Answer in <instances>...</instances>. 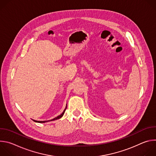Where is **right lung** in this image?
Returning a JSON list of instances; mask_svg holds the SVG:
<instances>
[{
    "mask_svg": "<svg viewBox=\"0 0 156 156\" xmlns=\"http://www.w3.org/2000/svg\"><path fill=\"white\" fill-rule=\"evenodd\" d=\"M66 108V106L65 109L63 110V112H62V114H60V115L57 116V117H55V118H54V119H52V120H48V121H52V120H57V119H60V118L63 115V114H64V113H65V111ZM33 121H34V122H38V123H45V122H48V121H36V120H33Z\"/></svg>",
    "mask_w": 156,
    "mask_h": 156,
    "instance_id": "add662e5",
    "label": "right lung"
}]
</instances>
